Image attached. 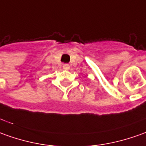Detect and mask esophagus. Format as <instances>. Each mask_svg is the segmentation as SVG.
<instances>
[{
  "label": "esophagus",
  "instance_id": "esophagus-1",
  "mask_svg": "<svg viewBox=\"0 0 146 146\" xmlns=\"http://www.w3.org/2000/svg\"><path fill=\"white\" fill-rule=\"evenodd\" d=\"M63 67L64 70H68V69L70 68V66H69V64H68V63H65V64H63Z\"/></svg>",
  "mask_w": 146,
  "mask_h": 146
}]
</instances>
